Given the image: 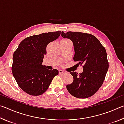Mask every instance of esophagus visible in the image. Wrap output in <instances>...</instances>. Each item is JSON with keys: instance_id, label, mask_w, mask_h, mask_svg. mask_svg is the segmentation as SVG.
<instances>
[{"instance_id": "1", "label": "esophagus", "mask_w": 124, "mask_h": 124, "mask_svg": "<svg viewBox=\"0 0 124 124\" xmlns=\"http://www.w3.org/2000/svg\"><path fill=\"white\" fill-rule=\"evenodd\" d=\"M67 73V72L64 70H59V74H61V75H64Z\"/></svg>"}]
</instances>
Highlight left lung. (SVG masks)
Masks as SVG:
<instances>
[{"label":"left lung","instance_id":"obj_1","mask_svg":"<svg viewBox=\"0 0 124 124\" xmlns=\"http://www.w3.org/2000/svg\"><path fill=\"white\" fill-rule=\"evenodd\" d=\"M61 36L72 41L75 54L73 60L83 65V72H71L73 81L67 85L68 92L78 98L94 95L103 84L109 64L104 47L94 35L81 32H62Z\"/></svg>","mask_w":124,"mask_h":124}]
</instances>
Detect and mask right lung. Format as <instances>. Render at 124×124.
<instances>
[{"instance_id": "obj_1", "label": "right lung", "mask_w": 124, "mask_h": 124, "mask_svg": "<svg viewBox=\"0 0 124 124\" xmlns=\"http://www.w3.org/2000/svg\"><path fill=\"white\" fill-rule=\"evenodd\" d=\"M61 31L32 35L23 40L14 52L12 72L23 91L32 96L42 95L47 90L58 70H47L42 64L46 46L57 39Z\"/></svg>"}]
</instances>
